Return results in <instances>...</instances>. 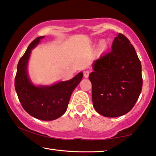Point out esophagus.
Returning <instances> with one entry per match:
<instances>
[{"label":"esophagus","instance_id":"esophagus-1","mask_svg":"<svg viewBox=\"0 0 156 156\" xmlns=\"http://www.w3.org/2000/svg\"><path fill=\"white\" fill-rule=\"evenodd\" d=\"M89 74H90V72H89L88 71H84V77H85V78H87L89 76Z\"/></svg>","mask_w":156,"mask_h":156}]
</instances>
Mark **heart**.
Returning <instances> with one entry per match:
<instances>
[{
	"instance_id": "obj_1",
	"label": "heart",
	"mask_w": 156,
	"mask_h": 156,
	"mask_svg": "<svg viewBox=\"0 0 156 156\" xmlns=\"http://www.w3.org/2000/svg\"><path fill=\"white\" fill-rule=\"evenodd\" d=\"M106 48H107V44H106L105 41H102V42H101L100 46H99V50L101 51H103L104 50H105Z\"/></svg>"
}]
</instances>
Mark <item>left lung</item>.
I'll return each mask as SVG.
<instances>
[{
  "instance_id": "obj_1",
  "label": "left lung",
  "mask_w": 156,
  "mask_h": 156,
  "mask_svg": "<svg viewBox=\"0 0 156 156\" xmlns=\"http://www.w3.org/2000/svg\"><path fill=\"white\" fill-rule=\"evenodd\" d=\"M92 68L89 79L96 112L117 117L131 110L142 91V65L126 37L119 33L112 51L94 62Z\"/></svg>"
}]
</instances>
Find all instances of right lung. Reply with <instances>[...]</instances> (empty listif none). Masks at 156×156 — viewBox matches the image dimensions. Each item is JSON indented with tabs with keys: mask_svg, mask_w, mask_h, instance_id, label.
Segmentation results:
<instances>
[{
	"mask_svg": "<svg viewBox=\"0 0 156 156\" xmlns=\"http://www.w3.org/2000/svg\"><path fill=\"white\" fill-rule=\"evenodd\" d=\"M44 36L39 37L28 46L17 65L14 87L22 107L30 115L38 119L51 121L65 113L71 94L82 80L83 72L66 81L51 85L36 86L28 73V63L31 51Z\"/></svg>",
	"mask_w": 156,
	"mask_h": 156,
	"instance_id": "1",
	"label": "right lung"
}]
</instances>
